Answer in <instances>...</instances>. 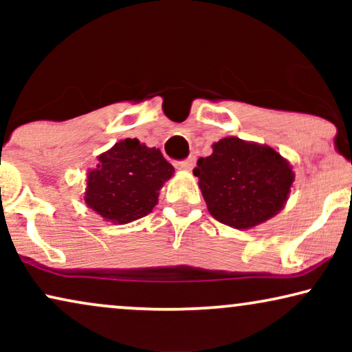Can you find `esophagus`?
<instances>
[{"label": "esophagus", "instance_id": "obj_1", "mask_svg": "<svg viewBox=\"0 0 352 352\" xmlns=\"http://www.w3.org/2000/svg\"><path fill=\"white\" fill-rule=\"evenodd\" d=\"M176 166L179 168V170H184V171H190L192 168L195 166V158L194 157H189L187 160H182V162H177Z\"/></svg>", "mask_w": 352, "mask_h": 352}]
</instances>
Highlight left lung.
I'll return each instance as SVG.
<instances>
[{
  "label": "left lung",
  "instance_id": "8db88e82",
  "mask_svg": "<svg viewBox=\"0 0 352 352\" xmlns=\"http://www.w3.org/2000/svg\"><path fill=\"white\" fill-rule=\"evenodd\" d=\"M194 175L210 214L235 229L274 218L295 181L290 162L272 147L235 136L214 142L213 153L199 158Z\"/></svg>",
  "mask_w": 352,
  "mask_h": 352
}]
</instances>
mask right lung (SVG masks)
<instances>
[{
  "label": "right lung",
  "mask_w": 352,
  "mask_h": 352,
  "mask_svg": "<svg viewBox=\"0 0 352 352\" xmlns=\"http://www.w3.org/2000/svg\"><path fill=\"white\" fill-rule=\"evenodd\" d=\"M98 158L86 175L83 200L113 224H128L151 213L158 204V190L175 173L158 148L138 139H123Z\"/></svg>",
  "instance_id": "add662e5"
}]
</instances>
